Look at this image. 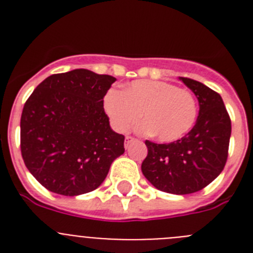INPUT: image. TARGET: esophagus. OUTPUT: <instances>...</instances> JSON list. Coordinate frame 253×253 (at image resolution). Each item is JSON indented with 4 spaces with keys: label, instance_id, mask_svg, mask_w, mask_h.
Instances as JSON below:
<instances>
[{
    "label": "esophagus",
    "instance_id": "1",
    "mask_svg": "<svg viewBox=\"0 0 253 253\" xmlns=\"http://www.w3.org/2000/svg\"><path fill=\"white\" fill-rule=\"evenodd\" d=\"M134 140H135V138H133V137H125V143H124L125 148H128L129 144H130V143H133Z\"/></svg>",
    "mask_w": 253,
    "mask_h": 253
}]
</instances>
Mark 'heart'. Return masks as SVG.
<instances>
[{
  "label": "heart",
  "mask_w": 253,
  "mask_h": 253,
  "mask_svg": "<svg viewBox=\"0 0 253 253\" xmlns=\"http://www.w3.org/2000/svg\"><path fill=\"white\" fill-rule=\"evenodd\" d=\"M104 106L116 130L125 133L146 122L138 130L153 134L161 142H175L189 133L198 116V104L191 92L165 81H134L123 92L106 93Z\"/></svg>",
  "instance_id": "heart-1"
}]
</instances>
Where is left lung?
<instances>
[{"instance_id": "left-lung-1", "label": "left lung", "mask_w": 253, "mask_h": 253, "mask_svg": "<svg viewBox=\"0 0 253 253\" xmlns=\"http://www.w3.org/2000/svg\"><path fill=\"white\" fill-rule=\"evenodd\" d=\"M199 101L194 128L176 142L146 140L148 154L142 163L144 177L163 193L186 195L204 189L223 171L232 125L219 93L202 82L178 77Z\"/></svg>"}]
</instances>
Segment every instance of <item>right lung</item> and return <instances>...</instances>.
Instances as JSON below:
<instances>
[{
    "label": "right lung",
    "mask_w": 253,
    "mask_h": 253,
    "mask_svg": "<svg viewBox=\"0 0 253 253\" xmlns=\"http://www.w3.org/2000/svg\"><path fill=\"white\" fill-rule=\"evenodd\" d=\"M115 81L84 68L51 75L24 105L22 160L51 193L77 196L97 189L124 153V135L111 129L104 110Z\"/></svg>",
    "instance_id": "obj_1"
}]
</instances>
